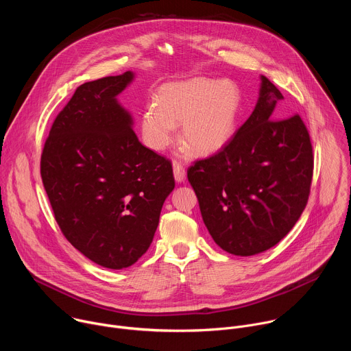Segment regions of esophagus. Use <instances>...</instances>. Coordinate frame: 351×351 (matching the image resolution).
I'll return each mask as SVG.
<instances>
[{"instance_id":"obj_1","label":"esophagus","mask_w":351,"mask_h":351,"mask_svg":"<svg viewBox=\"0 0 351 351\" xmlns=\"http://www.w3.org/2000/svg\"><path fill=\"white\" fill-rule=\"evenodd\" d=\"M173 178H175V180L178 182V183H182V182H184V179H186V171H184V168L180 165V164H173Z\"/></svg>"}]
</instances>
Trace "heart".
Wrapping results in <instances>:
<instances>
[{
	"label": "heart",
	"instance_id": "b5f03b06",
	"mask_svg": "<svg viewBox=\"0 0 351 351\" xmlns=\"http://www.w3.org/2000/svg\"><path fill=\"white\" fill-rule=\"evenodd\" d=\"M241 108V95L232 82L194 77L161 87L157 103H149L141 117V133L154 152H164L176 137L197 156H213L232 140Z\"/></svg>",
	"mask_w": 351,
	"mask_h": 351
}]
</instances>
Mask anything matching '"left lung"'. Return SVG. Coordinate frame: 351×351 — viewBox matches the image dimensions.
I'll use <instances>...</instances> for the list:
<instances>
[{
	"mask_svg": "<svg viewBox=\"0 0 351 351\" xmlns=\"http://www.w3.org/2000/svg\"><path fill=\"white\" fill-rule=\"evenodd\" d=\"M282 93L261 76L254 111L215 156L197 161L187 179L203 221L225 252L248 257L278 244L303 214L314 157L298 115H280Z\"/></svg>",
	"mask_w": 351,
	"mask_h": 351,
	"instance_id": "obj_1",
	"label": "left lung"
}]
</instances>
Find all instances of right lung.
Listing matches in <instances>:
<instances>
[{"label":"right lung","mask_w":351,"mask_h":351,"mask_svg":"<svg viewBox=\"0 0 351 351\" xmlns=\"http://www.w3.org/2000/svg\"><path fill=\"white\" fill-rule=\"evenodd\" d=\"M132 71L79 86L56 118L41 179L64 236L97 265H133L153 243L172 165L144 147L118 95Z\"/></svg>","instance_id":"obj_1"}]
</instances>
